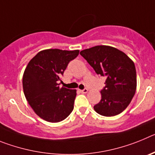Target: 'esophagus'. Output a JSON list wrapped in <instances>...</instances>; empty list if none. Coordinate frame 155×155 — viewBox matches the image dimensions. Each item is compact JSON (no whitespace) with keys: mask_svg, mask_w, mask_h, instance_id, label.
I'll return each mask as SVG.
<instances>
[{"mask_svg":"<svg viewBox=\"0 0 155 155\" xmlns=\"http://www.w3.org/2000/svg\"><path fill=\"white\" fill-rule=\"evenodd\" d=\"M87 91H88V90H87V88H84V89L83 90H80V92L83 93V94H85V93L87 92Z\"/></svg>","mask_w":155,"mask_h":155,"instance_id":"34e87169","label":"esophagus"}]
</instances>
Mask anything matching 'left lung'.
Segmentation results:
<instances>
[{"label":"left lung","instance_id":"left-lung-1","mask_svg":"<svg viewBox=\"0 0 155 155\" xmlns=\"http://www.w3.org/2000/svg\"><path fill=\"white\" fill-rule=\"evenodd\" d=\"M80 54L97 74L106 78L101 101L94 106L95 112L104 116L121 113L136 92L134 63L124 52L109 46H94L82 50Z\"/></svg>","mask_w":155,"mask_h":155}]
</instances>
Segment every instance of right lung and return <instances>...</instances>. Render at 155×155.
<instances>
[{"mask_svg":"<svg viewBox=\"0 0 155 155\" xmlns=\"http://www.w3.org/2000/svg\"><path fill=\"white\" fill-rule=\"evenodd\" d=\"M79 50L49 49L39 52L25 70L23 91L28 104L46 121L58 123L73 111L76 90L60 87L59 81Z\"/></svg>","mask_w":155,"mask_h":155,"instance_id":"obj_1","label":"right lung"}]
</instances>
